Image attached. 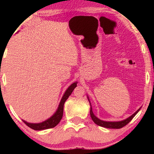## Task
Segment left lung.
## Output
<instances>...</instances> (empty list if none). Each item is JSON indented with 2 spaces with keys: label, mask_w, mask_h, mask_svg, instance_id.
Instances as JSON below:
<instances>
[{
  "label": "left lung",
  "mask_w": 154,
  "mask_h": 154,
  "mask_svg": "<svg viewBox=\"0 0 154 154\" xmlns=\"http://www.w3.org/2000/svg\"><path fill=\"white\" fill-rule=\"evenodd\" d=\"M87 97L88 99V101H89L90 104V116H91V119L93 122L95 124H97V125H100L101 127L103 128H111V129H119V128H121L124 127V126L127 125L128 123H130L131 121V120L133 119L137 113L139 112V111L140 110L141 107L138 109L136 112H134L132 116H130V117L127 118L126 119H124L123 121H102V120H100V119H98L97 117L94 114L93 112H92V106L91 104H90V99L88 97V96H87Z\"/></svg>",
  "instance_id": "8db88e82"
}]
</instances>
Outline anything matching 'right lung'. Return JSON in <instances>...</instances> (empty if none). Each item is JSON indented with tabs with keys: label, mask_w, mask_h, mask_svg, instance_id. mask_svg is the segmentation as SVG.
<instances>
[{
	"label": "right lung",
	"mask_w": 154,
	"mask_h": 154,
	"mask_svg": "<svg viewBox=\"0 0 154 154\" xmlns=\"http://www.w3.org/2000/svg\"><path fill=\"white\" fill-rule=\"evenodd\" d=\"M77 83L78 82H74V83H73L68 88H67L66 90L64 92V95L62 96V99H61V101L60 102V104H59L58 106L57 109V111L54 112V114L52 115L51 117L48 119L47 120H45V121L38 123H28V122H26V121L22 120L23 122H24L26 125H28L29 128H32L33 130H43L55 127V126L60 123L61 119H62V118L63 116L64 103L66 101L67 99L69 98V97L71 95V94L72 93L74 88L77 86Z\"/></svg>",
	"instance_id": "add662e5"
}]
</instances>
